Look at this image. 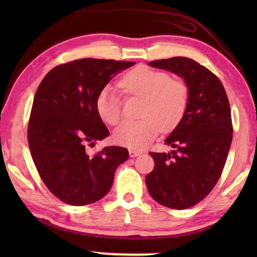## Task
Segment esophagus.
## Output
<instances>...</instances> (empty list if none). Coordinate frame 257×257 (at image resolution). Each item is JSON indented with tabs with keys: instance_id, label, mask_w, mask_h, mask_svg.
Returning a JSON list of instances; mask_svg holds the SVG:
<instances>
[{
	"instance_id": "34e87169",
	"label": "esophagus",
	"mask_w": 257,
	"mask_h": 257,
	"mask_svg": "<svg viewBox=\"0 0 257 257\" xmlns=\"http://www.w3.org/2000/svg\"><path fill=\"white\" fill-rule=\"evenodd\" d=\"M142 152L141 151H136V150H129V155L130 158H137L138 155H141Z\"/></svg>"
}]
</instances>
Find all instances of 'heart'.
Returning <instances> with one entry per match:
<instances>
[{
  "mask_svg": "<svg viewBox=\"0 0 257 257\" xmlns=\"http://www.w3.org/2000/svg\"><path fill=\"white\" fill-rule=\"evenodd\" d=\"M120 87L128 96L143 98L139 111L142 119L125 121L113 134L116 144L129 149H144L160 130L171 132L180 123L188 107V85L172 79L168 72L147 66H137L128 71ZM95 106L99 118L107 124H118L122 118L121 99L108 88L99 92Z\"/></svg>",
  "mask_w": 257,
  "mask_h": 257,
  "instance_id": "b5f03b06",
  "label": "heart"
}]
</instances>
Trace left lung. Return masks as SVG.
<instances>
[{"mask_svg": "<svg viewBox=\"0 0 257 257\" xmlns=\"http://www.w3.org/2000/svg\"><path fill=\"white\" fill-rule=\"evenodd\" d=\"M149 64L177 73L189 87L184 118L165 141L173 151L150 152L155 167L146 176L153 199L185 210L203 201L222 175L233 132L229 99L219 78L193 59L176 56Z\"/></svg>", "mask_w": 257, "mask_h": 257, "instance_id": "obj_1", "label": "left lung"}]
</instances>
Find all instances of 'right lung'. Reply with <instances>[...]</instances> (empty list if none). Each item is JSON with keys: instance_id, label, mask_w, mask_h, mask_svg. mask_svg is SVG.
Here are the masks:
<instances>
[{"instance_id": "add662e5", "label": "right lung", "mask_w": 257, "mask_h": 257, "mask_svg": "<svg viewBox=\"0 0 257 257\" xmlns=\"http://www.w3.org/2000/svg\"><path fill=\"white\" fill-rule=\"evenodd\" d=\"M134 64L73 60L52 69L38 86L28 121V145L41 179L60 201L81 206L103 198L116 168L128 160L124 147H104L90 156L86 145L110 135L97 114V95L116 73Z\"/></svg>"}]
</instances>
